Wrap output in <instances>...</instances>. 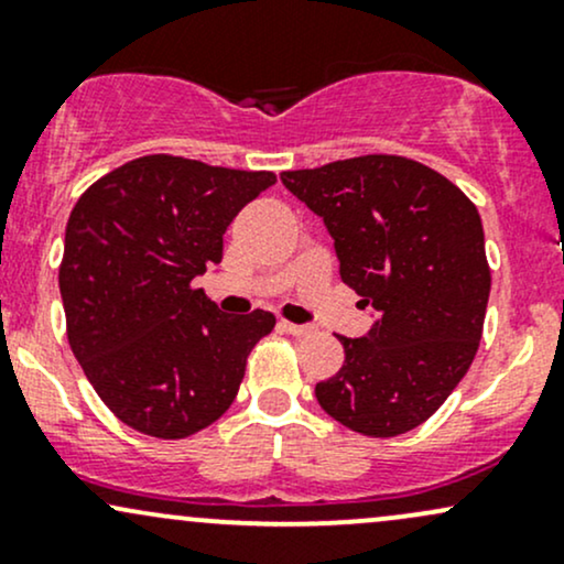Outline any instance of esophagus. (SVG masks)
Returning <instances> with one entry per match:
<instances>
[{
	"label": "esophagus",
	"mask_w": 564,
	"mask_h": 564,
	"mask_svg": "<svg viewBox=\"0 0 564 564\" xmlns=\"http://www.w3.org/2000/svg\"><path fill=\"white\" fill-rule=\"evenodd\" d=\"M278 326H281V332H286L291 336H307L310 332H313L310 326H300V323H289V321H281Z\"/></svg>",
	"instance_id": "esophagus-1"
}]
</instances>
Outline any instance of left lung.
<instances>
[{
	"mask_svg": "<svg viewBox=\"0 0 564 564\" xmlns=\"http://www.w3.org/2000/svg\"><path fill=\"white\" fill-rule=\"evenodd\" d=\"M281 180L323 217L341 281L379 313L368 336H339L345 366L315 384V398L360 435L411 432L456 390L480 347L490 294L480 212L448 177L390 153Z\"/></svg>",
	"mask_w": 564,
	"mask_h": 564,
	"instance_id": "obj_1",
	"label": "left lung"
}]
</instances>
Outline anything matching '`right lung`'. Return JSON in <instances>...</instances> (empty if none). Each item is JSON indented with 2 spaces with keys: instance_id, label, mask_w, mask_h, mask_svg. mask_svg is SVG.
<instances>
[{
  "instance_id": "right-lung-1",
  "label": "right lung",
  "mask_w": 564,
  "mask_h": 564,
  "mask_svg": "<svg viewBox=\"0 0 564 564\" xmlns=\"http://www.w3.org/2000/svg\"><path fill=\"white\" fill-rule=\"evenodd\" d=\"M273 183V172L153 153L76 200L57 270L68 345L102 403L142 435L183 440L215 424L275 328L273 313H219L193 286L223 260L232 217Z\"/></svg>"
}]
</instances>
